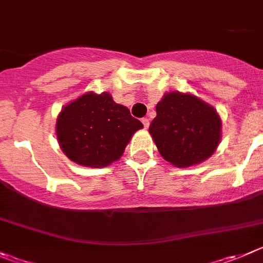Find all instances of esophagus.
<instances>
[{
	"label": "esophagus",
	"instance_id": "34e87169",
	"mask_svg": "<svg viewBox=\"0 0 263 263\" xmlns=\"http://www.w3.org/2000/svg\"><path fill=\"white\" fill-rule=\"evenodd\" d=\"M142 124H143L144 129H147L148 125H150V120H148L147 117H143V119H142Z\"/></svg>",
	"mask_w": 263,
	"mask_h": 263
}]
</instances>
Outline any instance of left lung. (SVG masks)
I'll return each instance as SVG.
<instances>
[{"instance_id": "left-lung-1", "label": "left lung", "mask_w": 263, "mask_h": 263, "mask_svg": "<svg viewBox=\"0 0 263 263\" xmlns=\"http://www.w3.org/2000/svg\"><path fill=\"white\" fill-rule=\"evenodd\" d=\"M220 126L211 105L193 95L170 92L156 104L148 132L165 160L189 167L213 155L220 141Z\"/></svg>"}]
</instances>
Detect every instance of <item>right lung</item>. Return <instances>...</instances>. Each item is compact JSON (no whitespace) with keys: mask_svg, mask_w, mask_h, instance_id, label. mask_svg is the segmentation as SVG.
<instances>
[{"mask_svg":"<svg viewBox=\"0 0 263 263\" xmlns=\"http://www.w3.org/2000/svg\"><path fill=\"white\" fill-rule=\"evenodd\" d=\"M143 125L108 92L86 93L64 108L56 133L65 155L81 165L102 168L122 155Z\"/></svg>","mask_w":263,"mask_h":263,"instance_id":"add662e5","label":"right lung"}]
</instances>
